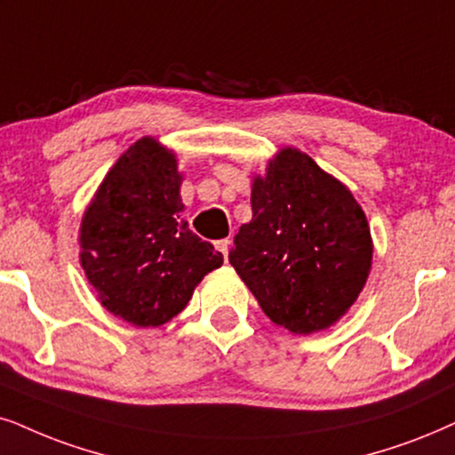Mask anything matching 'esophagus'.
Returning a JSON list of instances; mask_svg holds the SVG:
<instances>
[{
	"mask_svg": "<svg viewBox=\"0 0 455 455\" xmlns=\"http://www.w3.org/2000/svg\"><path fill=\"white\" fill-rule=\"evenodd\" d=\"M216 247H218V250L222 251L224 260H227V256H228V247H231V239H220V241H216Z\"/></svg>",
	"mask_w": 455,
	"mask_h": 455,
	"instance_id": "1",
	"label": "esophagus"
}]
</instances>
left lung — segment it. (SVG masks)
<instances>
[{"mask_svg": "<svg viewBox=\"0 0 455 455\" xmlns=\"http://www.w3.org/2000/svg\"><path fill=\"white\" fill-rule=\"evenodd\" d=\"M363 210L342 182L298 148H283L251 187V222L228 260L267 317L294 333L336 323L371 268Z\"/></svg>", "mask_w": 455, "mask_h": 455, "instance_id": "obj_1", "label": "left lung"}]
</instances>
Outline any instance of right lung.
I'll return each mask as SVG.
<instances>
[{"mask_svg":"<svg viewBox=\"0 0 455 455\" xmlns=\"http://www.w3.org/2000/svg\"><path fill=\"white\" fill-rule=\"evenodd\" d=\"M174 153L153 138L113 165L82 220V267L102 307L138 327H157L191 300L222 254L182 220Z\"/></svg>","mask_w":455,"mask_h":455,"instance_id":"1","label":"right lung"}]
</instances>
